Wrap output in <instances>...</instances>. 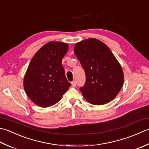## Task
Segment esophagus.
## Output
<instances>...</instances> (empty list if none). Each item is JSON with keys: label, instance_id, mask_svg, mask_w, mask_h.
Instances as JSON below:
<instances>
[{"label": "esophagus", "instance_id": "obj_1", "mask_svg": "<svg viewBox=\"0 0 149 149\" xmlns=\"http://www.w3.org/2000/svg\"><path fill=\"white\" fill-rule=\"evenodd\" d=\"M76 86H77V84H76V81H72V83H71V86H72V87H76Z\"/></svg>", "mask_w": 149, "mask_h": 149}]
</instances>
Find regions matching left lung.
<instances>
[{"instance_id":"1","label":"left lung","mask_w":149,"mask_h":149,"mask_svg":"<svg viewBox=\"0 0 149 149\" xmlns=\"http://www.w3.org/2000/svg\"><path fill=\"white\" fill-rule=\"evenodd\" d=\"M74 52L84 69V98L93 105L107 104L115 98L124 83L122 68L104 42L89 38L75 44Z\"/></svg>"}]
</instances>
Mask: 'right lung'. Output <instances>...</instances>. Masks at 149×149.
Listing matches in <instances>:
<instances>
[{
	"instance_id": "obj_1",
	"label": "right lung",
	"mask_w": 149,
	"mask_h": 149,
	"mask_svg": "<svg viewBox=\"0 0 149 149\" xmlns=\"http://www.w3.org/2000/svg\"><path fill=\"white\" fill-rule=\"evenodd\" d=\"M68 49V44L51 41L32 58L24 75L23 85L27 96L39 107H48L56 104L71 86L62 64Z\"/></svg>"
}]
</instances>
